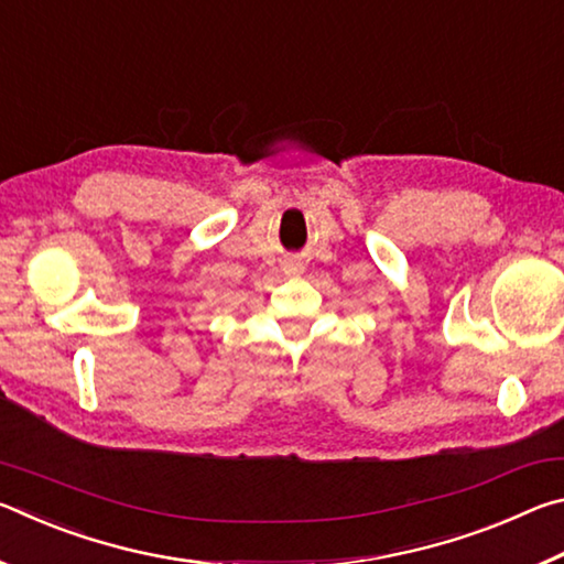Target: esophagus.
<instances>
[{"label": "esophagus", "instance_id": "esophagus-1", "mask_svg": "<svg viewBox=\"0 0 564 564\" xmlns=\"http://www.w3.org/2000/svg\"><path fill=\"white\" fill-rule=\"evenodd\" d=\"M299 271H301V269H299V265H295V263L289 265V273H299Z\"/></svg>", "mask_w": 564, "mask_h": 564}]
</instances>
